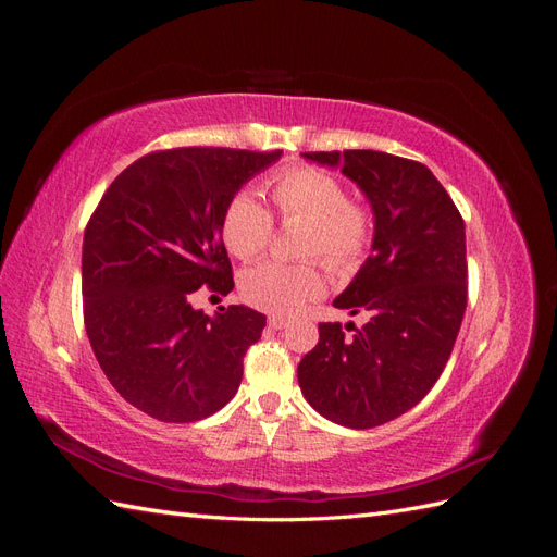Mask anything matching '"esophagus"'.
Instances as JSON below:
<instances>
[{"mask_svg":"<svg viewBox=\"0 0 557 557\" xmlns=\"http://www.w3.org/2000/svg\"><path fill=\"white\" fill-rule=\"evenodd\" d=\"M288 323H290V320H288V318H283V315H269V325H272L274 330L288 327Z\"/></svg>","mask_w":557,"mask_h":557,"instance_id":"esophagus-1","label":"esophagus"}]
</instances>
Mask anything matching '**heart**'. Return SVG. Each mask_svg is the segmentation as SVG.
Listing matches in <instances>:
<instances>
[{"label": "heart", "mask_w": 557, "mask_h": 557, "mask_svg": "<svg viewBox=\"0 0 557 557\" xmlns=\"http://www.w3.org/2000/svg\"><path fill=\"white\" fill-rule=\"evenodd\" d=\"M269 197L281 223H305L297 252L320 258L334 274H350L364 262L374 242V218L350 201L344 183L315 166H290L269 181ZM223 242L234 258L256 260L274 237V221L250 193H237L223 211ZM325 281L315 260L297 264L262 262L242 278L248 305L290 315L323 295Z\"/></svg>", "instance_id": "obj_1"}]
</instances>
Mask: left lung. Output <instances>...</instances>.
Wrapping results in <instances>:
<instances>
[{"instance_id":"left-lung-1","label":"left lung","mask_w":557,"mask_h":557,"mask_svg":"<svg viewBox=\"0 0 557 557\" xmlns=\"http://www.w3.org/2000/svg\"><path fill=\"white\" fill-rule=\"evenodd\" d=\"M305 158L342 166L372 205L374 252L334 299L362 327L320 323L297 367L311 407L336 425L391 423L442 376L467 309L465 221L425 164L381 150H318Z\"/></svg>"}]
</instances>
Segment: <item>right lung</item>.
Segmentation results:
<instances>
[{
	"label": "right lung",
	"instance_id": "obj_1",
	"mask_svg": "<svg viewBox=\"0 0 557 557\" xmlns=\"http://www.w3.org/2000/svg\"><path fill=\"white\" fill-rule=\"evenodd\" d=\"M281 150H153L109 185L83 234V323L102 372L132 407L195 423L239 391L267 318L193 309L199 288H234L221 221L242 185Z\"/></svg>",
	"mask_w": 557,
	"mask_h": 557
}]
</instances>
